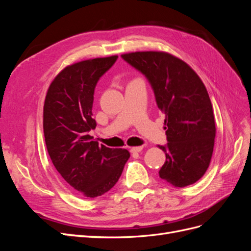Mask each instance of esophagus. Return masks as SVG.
<instances>
[{
  "mask_svg": "<svg viewBox=\"0 0 251 251\" xmlns=\"http://www.w3.org/2000/svg\"><path fill=\"white\" fill-rule=\"evenodd\" d=\"M143 149V147H134V148H131V153H139V151H141Z\"/></svg>",
  "mask_w": 251,
  "mask_h": 251,
  "instance_id": "esophagus-1",
  "label": "esophagus"
}]
</instances>
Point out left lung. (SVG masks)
<instances>
[{
  "label": "left lung",
  "instance_id": "obj_1",
  "mask_svg": "<svg viewBox=\"0 0 251 251\" xmlns=\"http://www.w3.org/2000/svg\"><path fill=\"white\" fill-rule=\"evenodd\" d=\"M142 73L164 115L165 162L159 177L176 187L194 184L207 171L214 151L216 126L207 90L183 60L165 52L121 55Z\"/></svg>",
  "mask_w": 251,
  "mask_h": 251
}]
</instances>
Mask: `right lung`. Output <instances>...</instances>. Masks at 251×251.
<instances>
[{
    "label": "right lung",
    "mask_w": 251,
    "mask_h": 251,
    "mask_svg": "<svg viewBox=\"0 0 251 251\" xmlns=\"http://www.w3.org/2000/svg\"><path fill=\"white\" fill-rule=\"evenodd\" d=\"M118 56L82 60L66 67L53 79L44 104V135L48 154L60 176L87 198L109 192L116 184L128 151L98 146L91 130L94 90Z\"/></svg>",
    "instance_id": "add662e5"
}]
</instances>
